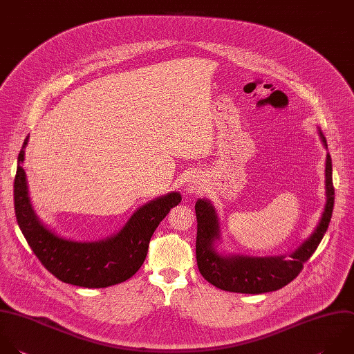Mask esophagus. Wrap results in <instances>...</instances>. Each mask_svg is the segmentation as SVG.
I'll use <instances>...</instances> for the list:
<instances>
[{
  "label": "esophagus",
  "mask_w": 354,
  "mask_h": 354,
  "mask_svg": "<svg viewBox=\"0 0 354 354\" xmlns=\"http://www.w3.org/2000/svg\"><path fill=\"white\" fill-rule=\"evenodd\" d=\"M205 188H206V181H205V178H203L202 176L195 174V176H192V177L189 178V181H188V191H189V192H192V194H199V192H202Z\"/></svg>",
  "instance_id": "obj_1"
}]
</instances>
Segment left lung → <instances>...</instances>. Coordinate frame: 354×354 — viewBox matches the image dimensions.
<instances>
[{"label":"left lung","mask_w":354,"mask_h":354,"mask_svg":"<svg viewBox=\"0 0 354 354\" xmlns=\"http://www.w3.org/2000/svg\"><path fill=\"white\" fill-rule=\"evenodd\" d=\"M322 142L326 141L321 134ZM325 185H326V205L321 221L313 235L290 259L282 257H223L218 254L213 242L218 238V220L213 206L203 199L195 205L198 231H196V261L202 277L212 285L236 293H264L281 289L293 281L301 271L303 263L307 261L319 245L333 212L335 188L332 183V160L326 155L325 165Z\"/></svg>","instance_id":"obj_1"}]
</instances>
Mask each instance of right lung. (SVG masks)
Wrapping results in <instances>:
<instances>
[{
  "label": "right lung",
  "instance_id": "1",
  "mask_svg": "<svg viewBox=\"0 0 354 354\" xmlns=\"http://www.w3.org/2000/svg\"><path fill=\"white\" fill-rule=\"evenodd\" d=\"M26 137L18 156L14 181L15 214L22 234L41 264L58 279L84 288H106L131 278L142 266L152 234L171 207L181 202L171 192L140 207L126 227L113 238L102 242L82 243L57 236L35 214L22 167Z\"/></svg>",
  "mask_w": 354,
  "mask_h": 354
}]
</instances>
